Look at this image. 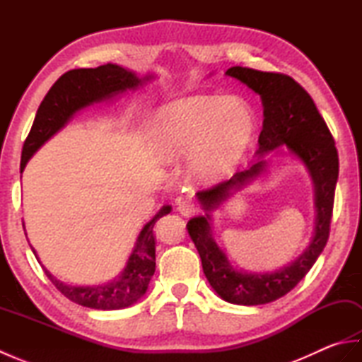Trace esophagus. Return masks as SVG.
<instances>
[{
  "label": "esophagus",
  "mask_w": 362,
  "mask_h": 362,
  "mask_svg": "<svg viewBox=\"0 0 362 362\" xmlns=\"http://www.w3.org/2000/svg\"><path fill=\"white\" fill-rule=\"evenodd\" d=\"M177 210L182 214V216H193V214L197 211L194 202L191 201V199H183V201L179 202V206H177Z\"/></svg>",
  "instance_id": "1"
}]
</instances>
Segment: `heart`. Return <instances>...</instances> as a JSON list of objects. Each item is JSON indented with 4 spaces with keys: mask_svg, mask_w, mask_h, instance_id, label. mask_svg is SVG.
Masks as SVG:
<instances>
[{
    "mask_svg": "<svg viewBox=\"0 0 362 362\" xmlns=\"http://www.w3.org/2000/svg\"><path fill=\"white\" fill-rule=\"evenodd\" d=\"M152 151L166 163L189 158V177L211 185L233 171L255 135V115L238 98L189 96L149 121Z\"/></svg>",
    "mask_w": 362,
    "mask_h": 362,
    "instance_id": "obj_1",
    "label": "heart"
}]
</instances>
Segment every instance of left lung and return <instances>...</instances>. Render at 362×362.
<instances>
[{"mask_svg": "<svg viewBox=\"0 0 362 362\" xmlns=\"http://www.w3.org/2000/svg\"><path fill=\"white\" fill-rule=\"evenodd\" d=\"M226 76L243 82L261 98L264 119L258 138L257 156L259 158L249 169L236 173L230 180L211 189L199 191L196 196L205 214L189 219L187 228L201 255L206 280L222 300L244 306L264 305L294 289L324 250L333 214L339 158L333 136L316 104L294 79L286 74L264 73L244 66L228 68ZM280 145H286L291 155L303 161L313 179L317 206L313 238L302 256L279 272L249 273L236 269L211 235V211L218 208L235 190L262 175L267 165L260 157Z\"/></svg>", "mask_w": 362, "mask_h": 362, "instance_id": "8db88e82", "label": "left lung"}]
</instances>
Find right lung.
<instances>
[{"instance_id":"right-lung-1","label":"right lung","mask_w":362,"mask_h":362,"mask_svg":"<svg viewBox=\"0 0 362 362\" xmlns=\"http://www.w3.org/2000/svg\"><path fill=\"white\" fill-rule=\"evenodd\" d=\"M153 78H156L153 74H146L140 78L135 71L117 64H107L98 68H79V70L66 71L64 76H60L38 107L34 124L23 144L21 171L30 157L60 129H64L79 110L107 101L127 90H135ZM168 213H171V205L161 206L156 216L141 228L126 267L110 281L91 284V286H73V284L57 280L42 264L43 271L54 286L74 303L104 311L127 308L146 294L152 275L156 272L153 226ZM33 252L38 259L37 252L34 249Z\"/></svg>"}]
</instances>
